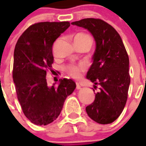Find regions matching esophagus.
<instances>
[{"instance_id":"obj_1","label":"esophagus","mask_w":146,"mask_h":146,"mask_svg":"<svg viewBox=\"0 0 146 146\" xmlns=\"http://www.w3.org/2000/svg\"><path fill=\"white\" fill-rule=\"evenodd\" d=\"M76 88H77V90H78V89H80L81 88L80 85L79 83H78V82H76Z\"/></svg>"}]
</instances>
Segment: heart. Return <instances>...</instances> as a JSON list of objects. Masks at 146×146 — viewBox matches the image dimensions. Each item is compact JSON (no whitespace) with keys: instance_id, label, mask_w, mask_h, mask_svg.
I'll use <instances>...</instances> for the list:
<instances>
[{"instance_id":"heart-1","label":"heart","mask_w":146,"mask_h":146,"mask_svg":"<svg viewBox=\"0 0 146 146\" xmlns=\"http://www.w3.org/2000/svg\"><path fill=\"white\" fill-rule=\"evenodd\" d=\"M77 38H86L90 41H91V37L88 35L86 33H78L74 37V39ZM66 72L69 76L74 78H80L82 75V72H84L86 69V67L85 64H70L66 67Z\"/></svg>"}]
</instances>
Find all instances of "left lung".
<instances>
[{
	"mask_svg": "<svg viewBox=\"0 0 146 146\" xmlns=\"http://www.w3.org/2000/svg\"><path fill=\"white\" fill-rule=\"evenodd\" d=\"M92 33L96 47L87 78L94 82L95 95L92 104L86 107L88 115L96 123H113L121 114L128 97L130 84L129 60L119 33L101 19L86 18L72 23Z\"/></svg>",
	"mask_w": 146,
	"mask_h": 146,
	"instance_id": "obj_1",
	"label": "left lung"
}]
</instances>
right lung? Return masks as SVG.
Wrapping results in <instances>:
<instances>
[{
	"label": "right lung",
	"mask_w": 146,
	"mask_h": 146,
	"mask_svg": "<svg viewBox=\"0 0 146 146\" xmlns=\"http://www.w3.org/2000/svg\"><path fill=\"white\" fill-rule=\"evenodd\" d=\"M69 26V22L34 23L15 45L12 77L17 99L24 115L36 125L55 121L76 88L74 81L66 78L49 87L46 79L47 71L52 70V44Z\"/></svg>",
	"instance_id": "right-lung-1"
}]
</instances>
